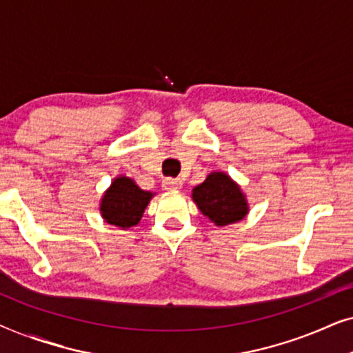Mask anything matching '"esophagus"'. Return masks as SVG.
Here are the masks:
<instances>
[{"instance_id": "esophagus-1", "label": "esophagus", "mask_w": 353, "mask_h": 353, "mask_svg": "<svg viewBox=\"0 0 353 353\" xmlns=\"http://www.w3.org/2000/svg\"><path fill=\"white\" fill-rule=\"evenodd\" d=\"M162 188L163 190H170V191L181 190L183 181L178 180V178H165V180L162 181Z\"/></svg>"}]
</instances>
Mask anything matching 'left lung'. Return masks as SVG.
I'll use <instances>...</instances> for the list:
<instances>
[{
    "mask_svg": "<svg viewBox=\"0 0 353 353\" xmlns=\"http://www.w3.org/2000/svg\"><path fill=\"white\" fill-rule=\"evenodd\" d=\"M192 201L216 226H226L243 220L249 204L239 185L223 172H212L204 183L192 190Z\"/></svg>",
    "mask_w": 353,
    "mask_h": 353,
    "instance_id": "8db88e82",
    "label": "left lung"
}]
</instances>
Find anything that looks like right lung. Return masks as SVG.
<instances>
[{
  "mask_svg": "<svg viewBox=\"0 0 353 353\" xmlns=\"http://www.w3.org/2000/svg\"><path fill=\"white\" fill-rule=\"evenodd\" d=\"M154 192L144 191L128 176H117L101 199V216L110 225L127 230L141 220Z\"/></svg>",
  "mask_w": 353,
  "mask_h": 353,
  "instance_id": "1",
  "label": "right lung"
}]
</instances>
